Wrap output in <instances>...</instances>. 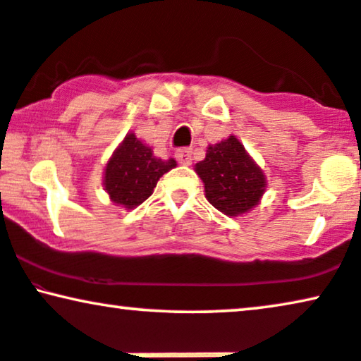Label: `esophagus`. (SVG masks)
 <instances>
[{"instance_id":"esophagus-1","label":"esophagus","mask_w":361,"mask_h":361,"mask_svg":"<svg viewBox=\"0 0 361 361\" xmlns=\"http://www.w3.org/2000/svg\"><path fill=\"white\" fill-rule=\"evenodd\" d=\"M176 159L179 161V164L182 166H190L192 164V151L190 149H179V151L176 152Z\"/></svg>"}]
</instances>
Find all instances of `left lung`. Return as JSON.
I'll list each match as a JSON object with an SVG mask.
<instances>
[{
    "label": "left lung",
    "mask_w": 361,
    "mask_h": 361,
    "mask_svg": "<svg viewBox=\"0 0 361 361\" xmlns=\"http://www.w3.org/2000/svg\"><path fill=\"white\" fill-rule=\"evenodd\" d=\"M205 187V197L222 214L237 217L260 202L267 180L235 135L207 147L204 161L195 164Z\"/></svg>",
    "instance_id": "1"
}]
</instances>
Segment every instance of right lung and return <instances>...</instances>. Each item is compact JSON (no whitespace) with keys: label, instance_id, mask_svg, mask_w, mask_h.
Masks as SVG:
<instances>
[{"label":"right lung","instance_id":"obj_1","mask_svg":"<svg viewBox=\"0 0 361 361\" xmlns=\"http://www.w3.org/2000/svg\"><path fill=\"white\" fill-rule=\"evenodd\" d=\"M176 166L174 159L164 161L156 157L151 147L129 133L106 164L104 189L116 205L134 209L152 194L157 180Z\"/></svg>","mask_w":361,"mask_h":361}]
</instances>
